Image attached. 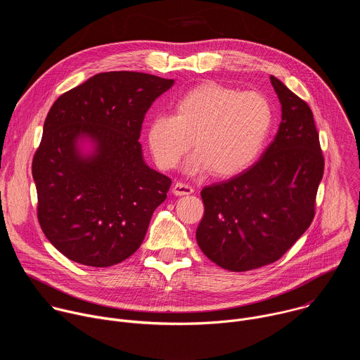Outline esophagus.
<instances>
[{"label": "esophagus", "mask_w": 360, "mask_h": 360, "mask_svg": "<svg viewBox=\"0 0 360 360\" xmlns=\"http://www.w3.org/2000/svg\"><path fill=\"white\" fill-rule=\"evenodd\" d=\"M172 192L174 195H178V196H182V195H191L193 192V188L188 184H184V182H176L174 186H172Z\"/></svg>", "instance_id": "34e87169"}]
</instances>
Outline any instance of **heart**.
<instances>
[{"label": "heart", "mask_w": 360, "mask_h": 360, "mask_svg": "<svg viewBox=\"0 0 360 360\" xmlns=\"http://www.w3.org/2000/svg\"><path fill=\"white\" fill-rule=\"evenodd\" d=\"M274 121L269 99L259 92H240L219 82H205L182 94L175 114L149 120L146 141L153 160L174 169L189 150L188 174L228 178L248 169L262 153Z\"/></svg>", "instance_id": "heart-1"}]
</instances>
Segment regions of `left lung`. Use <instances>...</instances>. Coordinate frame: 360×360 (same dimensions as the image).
<instances>
[{"mask_svg":"<svg viewBox=\"0 0 360 360\" xmlns=\"http://www.w3.org/2000/svg\"><path fill=\"white\" fill-rule=\"evenodd\" d=\"M282 121L261 160L245 172L205 186L200 250L218 266L245 272L276 262L309 228L323 176L314 114L304 101L271 75Z\"/></svg>","mask_w":360,"mask_h":360,"instance_id":"left-lung-1","label":"left lung"}]
</instances>
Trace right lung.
Segmentation results:
<instances>
[{
	"label": "right lung",
	"mask_w": 360,
	"mask_h": 360,
	"mask_svg": "<svg viewBox=\"0 0 360 360\" xmlns=\"http://www.w3.org/2000/svg\"><path fill=\"white\" fill-rule=\"evenodd\" d=\"M174 79L101 72L51 107L32 160L42 232L68 259L117 265L141 246L171 179L143 160L146 111Z\"/></svg>",
	"instance_id": "right-lung-1"
}]
</instances>
